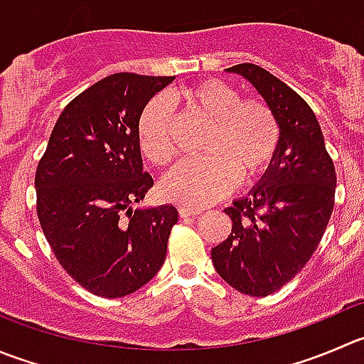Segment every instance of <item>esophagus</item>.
Masks as SVG:
<instances>
[{"instance_id": "1", "label": "esophagus", "mask_w": 364, "mask_h": 364, "mask_svg": "<svg viewBox=\"0 0 364 364\" xmlns=\"http://www.w3.org/2000/svg\"><path fill=\"white\" fill-rule=\"evenodd\" d=\"M178 211L181 218H188V217H196V215H199L203 210H199V208H190V206H179Z\"/></svg>"}]
</instances>
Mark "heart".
Wrapping results in <instances>:
<instances>
[{
  "label": "heart",
  "instance_id": "heart-1",
  "mask_svg": "<svg viewBox=\"0 0 364 364\" xmlns=\"http://www.w3.org/2000/svg\"><path fill=\"white\" fill-rule=\"evenodd\" d=\"M179 100L210 119L211 128L203 144L206 154L181 161L165 176V199L204 206L225 196L238 178L254 181L270 167L281 144V126L270 105L242 100L232 85L215 77L186 87ZM136 135L140 151L151 164L164 167L172 160V107L165 97H153L142 108Z\"/></svg>",
  "mask_w": 364,
  "mask_h": 364
}]
</instances>
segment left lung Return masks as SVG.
I'll return each mask as SVG.
<instances>
[{
  "instance_id": "left-lung-1",
  "label": "left lung",
  "mask_w": 364,
  "mask_h": 364,
  "mask_svg": "<svg viewBox=\"0 0 364 364\" xmlns=\"http://www.w3.org/2000/svg\"><path fill=\"white\" fill-rule=\"evenodd\" d=\"M228 70L249 80L276 112L281 144L259 185L224 210L232 229L211 249V261L229 287L267 297L318 247L334 208L336 171L315 114L294 88L254 63Z\"/></svg>"
}]
</instances>
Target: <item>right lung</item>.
<instances>
[{"label": "right lung", "mask_w": 364, "mask_h": 364, "mask_svg": "<svg viewBox=\"0 0 364 364\" xmlns=\"http://www.w3.org/2000/svg\"><path fill=\"white\" fill-rule=\"evenodd\" d=\"M174 76L117 73L60 114L35 174L37 215L63 270L90 294L124 297L164 264L178 210H132L153 186L136 122Z\"/></svg>", "instance_id": "right-lung-1"}]
</instances>
